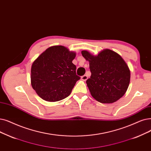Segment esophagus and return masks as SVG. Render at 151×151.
<instances>
[{"instance_id":"1","label":"esophagus","mask_w":151,"mask_h":151,"mask_svg":"<svg viewBox=\"0 0 151 151\" xmlns=\"http://www.w3.org/2000/svg\"><path fill=\"white\" fill-rule=\"evenodd\" d=\"M88 76L87 75H83L81 77V79L83 80V81H86L88 80Z\"/></svg>"}]
</instances>
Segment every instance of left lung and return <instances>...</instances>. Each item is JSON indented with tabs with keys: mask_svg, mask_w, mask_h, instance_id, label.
I'll use <instances>...</instances> for the list:
<instances>
[{
	"mask_svg": "<svg viewBox=\"0 0 151 151\" xmlns=\"http://www.w3.org/2000/svg\"><path fill=\"white\" fill-rule=\"evenodd\" d=\"M83 57L89 62L91 72L86 84L91 96L103 104L114 103L125 94L130 81V70L123 58L108 49L93 55L82 50Z\"/></svg>",
	"mask_w": 151,
	"mask_h": 151,
	"instance_id": "8db88e82",
	"label": "left lung"
}]
</instances>
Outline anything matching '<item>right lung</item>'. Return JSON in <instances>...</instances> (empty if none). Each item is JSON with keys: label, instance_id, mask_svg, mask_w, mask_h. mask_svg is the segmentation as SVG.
Listing matches in <instances>:
<instances>
[{"label": "right lung", "instance_id": "obj_1", "mask_svg": "<svg viewBox=\"0 0 151 151\" xmlns=\"http://www.w3.org/2000/svg\"><path fill=\"white\" fill-rule=\"evenodd\" d=\"M76 57L62 45L47 49L33 62L31 69V84L37 94L49 102L67 97L80 77L72 63Z\"/></svg>", "mask_w": 151, "mask_h": 151}]
</instances>
